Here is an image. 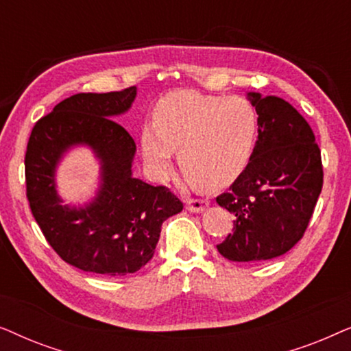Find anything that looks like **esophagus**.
Returning a JSON list of instances; mask_svg holds the SVG:
<instances>
[{"label":"esophagus","instance_id":"esophagus-1","mask_svg":"<svg viewBox=\"0 0 351 351\" xmlns=\"http://www.w3.org/2000/svg\"><path fill=\"white\" fill-rule=\"evenodd\" d=\"M208 206H209L208 199H195V198L186 199V209H189L190 213H195V214L203 213Z\"/></svg>","mask_w":351,"mask_h":351}]
</instances>
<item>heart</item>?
Returning <instances> with one entry per match:
<instances>
[{
	"label": "heart",
	"mask_w": 351,
	"mask_h": 351,
	"mask_svg": "<svg viewBox=\"0 0 351 351\" xmlns=\"http://www.w3.org/2000/svg\"><path fill=\"white\" fill-rule=\"evenodd\" d=\"M257 113L241 97L174 93L158 104L155 126L141 134L143 161L156 179L171 174L174 150L191 179L219 186L234 179L252 155Z\"/></svg>",
	"instance_id": "heart-1"
}]
</instances>
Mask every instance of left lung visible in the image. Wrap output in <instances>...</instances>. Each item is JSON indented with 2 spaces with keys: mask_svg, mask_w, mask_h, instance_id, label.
<instances>
[{
  "mask_svg": "<svg viewBox=\"0 0 351 351\" xmlns=\"http://www.w3.org/2000/svg\"><path fill=\"white\" fill-rule=\"evenodd\" d=\"M258 114L249 162L217 204L234 215L217 249L232 262H263L304 237L323 189L321 152L304 117L285 99L246 93Z\"/></svg>",
  "mask_w": 351,
  "mask_h": 351,
  "instance_id": "obj_1",
  "label": "left lung"
}]
</instances>
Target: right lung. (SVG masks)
<instances>
[{
  "label": "right lung",
  "instance_id": "obj_1",
  "mask_svg": "<svg viewBox=\"0 0 351 351\" xmlns=\"http://www.w3.org/2000/svg\"><path fill=\"white\" fill-rule=\"evenodd\" d=\"M137 88L75 94L57 104L33 128L25 155L27 198L52 249L83 271L123 276L145 267L161 225L184 204L165 186L132 174L136 142L113 121L132 107ZM89 147L99 165L95 195L65 205L56 169L75 147Z\"/></svg>",
  "mask_w": 351,
  "mask_h": 351
}]
</instances>
